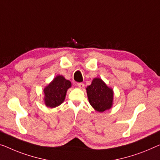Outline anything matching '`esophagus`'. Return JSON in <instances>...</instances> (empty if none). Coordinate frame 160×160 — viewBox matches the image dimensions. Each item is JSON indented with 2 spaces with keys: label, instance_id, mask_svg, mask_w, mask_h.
I'll return each instance as SVG.
<instances>
[{
  "label": "esophagus",
  "instance_id": "1",
  "mask_svg": "<svg viewBox=\"0 0 160 160\" xmlns=\"http://www.w3.org/2000/svg\"><path fill=\"white\" fill-rule=\"evenodd\" d=\"M78 86L80 88H83L85 86V85H84V83H82V82H78Z\"/></svg>",
  "mask_w": 160,
  "mask_h": 160
}]
</instances>
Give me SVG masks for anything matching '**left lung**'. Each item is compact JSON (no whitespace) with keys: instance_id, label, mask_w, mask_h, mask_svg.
Returning <instances> with one entry per match:
<instances>
[{"instance_id":"1","label":"left lung","mask_w":160,"mask_h":160,"mask_svg":"<svg viewBox=\"0 0 160 160\" xmlns=\"http://www.w3.org/2000/svg\"><path fill=\"white\" fill-rule=\"evenodd\" d=\"M90 104L95 111L103 112L113 106V91L101 78H94L86 88Z\"/></svg>"}]
</instances>
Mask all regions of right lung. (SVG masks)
<instances>
[{
	"label": "right lung",
	"instance_id": "add662e5",
	"mask_svg": "<svg viewBox=\"0 0 160 160\" xmlns=\"http://www.w3.org/2000/svg\"><path fill=\"white\" fill-rule=\"evenodd\" d=\"M71 85L70 81L62 75H57L44 89L45 105L49 108L59 106L65 101L67 91Z\"/></svg>",
	"mask_w": 160,
	"mask_h": 160
}]
</instances>
